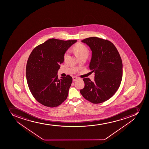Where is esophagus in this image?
<instances>
[{
    "instance_id": "esophagus-1",
    "label": "esophagus",
    "mask_w": 149,
    "mask_h": 149,
    "mask_svg": "<svg viewBox=\"0 0 149 149\" xmlns=\"http://www.w3.org/2000/svg\"><path fill=\"white\" fill-rule=\"evenodd\" d=\"M78 78L76 77V76H73V81H77V80H78Z\"/></svg>"
}]
</instances>
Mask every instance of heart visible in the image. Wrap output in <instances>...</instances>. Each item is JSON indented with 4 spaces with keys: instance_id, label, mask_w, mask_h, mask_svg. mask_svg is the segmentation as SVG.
Segmentation results:
<instances>
[{
    "instance_id": "heart-1",
    "label": "heart",
    "mask_w": 149,
    "mask_h": 149,
    "mask_svg": "<svg viewBox=\"0 0 149 149\" xmlns=\"http://www.w3.org/2000/svg\"><path fill=\"white\" fill-rule=\"evenodd\" d=\"M74 50L79 58L83 56H88L89 50L87 47L81 43H78L74 47ZM68 55V51H66L64 54V58L66 59Z\"/></svg>"
}]
</instances>
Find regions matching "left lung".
<instances>
[{"label": "left lung", "instance_id": "obj_1", "mask_svg": "<svg viewBox=\"0 0 149 149\" xmlns=\"http://www.w3.org/2000/svg\"><path fill=\"white\" fill-rule=\"evenodd\" d=\"M81 42L92 52L89 68L95 73V80L92 81L88 78L84 79L85 86L80 92L92 103H102L112 97L120 85L122 60L115 45L108 40L92 37Z\"/></svg>", "mask_w": 149, "mask_h": 149}]
</instances>
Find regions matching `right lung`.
<instances>
[{"mask_svg":"<svg viewBox=\"0 0 149 149\" xmlns=\"http://www.w3.org/2000/svg\"><path fill=\"white\" fill-rule=\"evenodd\" d=\"M76 40L50 39L35 47L26 65V78L30 91L37 102L44 106L55 107L68 97L72 78H58L60 64L64 61V54Z\"/></svg>","mask_w":149,"mask_h":149,"instance_id":"obj_1","label":"right lung"}]
</instances>
